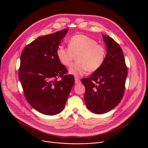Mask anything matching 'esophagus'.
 <instances>
[{"instance_id":"esophagus-1","label":"esophagus","mask_w":148,"mask_h":148,"mask_svg":"<svg viewBox=\"0 0 148 148\" xmlns=\"http://www.w3.org/2000/svg\"><path fill=\"white\" fill-rule=\"evenodd\" d=\"M75 84H79V83H80V79H79V78L78 77H75Z\"/></svg>"}]
</instances>
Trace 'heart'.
I'll use <instances>...</instances> for the list:
<instances>
[{
  "label": "heart",
  "instance_id": "1",
  "mask_svg": "<svg viewBox=\"0 0 148 148\" xmlns=\"http://www.w3.org/2000/svg\"><path fill=\"white\" fill-rule=\"evenodd\" d=\"M69 47L60 45L56 50L57 57L62 65L70 67L74 56L77 55V62L73 64L69 73L75 76H81L88 71L95 72L103 65L107 50L102 45L98 44L94 38L84 34L72 36L68 42Z\"/></svg>",
  "mask_w": 148,
  "mask_h": 148
}]
</instances>
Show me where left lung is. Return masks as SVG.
<instances>
[{
    "mask_svg": "<svg viewBox=\"0 0 148 148\" xmlns=\"http://www.w3.org/2000/svg\"><path fill=\"white\" fill-rule=\"evenodd\" d=\"M107 54L102 67L81 82L85 86L84 100L88 109L97 114L110 111L124 95L127 67L119 45L109 36L102 35Z\"/></svg>",
    "mask_w": 148,
    "mask_h": 148,
    "instance_id": "left-lung-1",
    "label": "left lung"
}]
</instances>
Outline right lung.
Returning a JSON list of instances; mask_svg holds the SVG:
<instances>
[{"instance_id": "obj_1", "label": "right lung", "mask_w": 148, "mask_h": 148, "mask_svg": "<svg viewBox=\"0 0 148 148\" xmlns=\"http://www.w3.org/2000/svg\"><path fill=\"white\" fill-rule=\"evenodd\" d=\"M68 30L39 37L21 54L18 77L25 97L34 110L45 115H56L64 110L75 82L56 55ZM59 77L61 80H58Z\"/></svg>"}]
</instances>
